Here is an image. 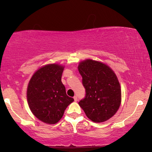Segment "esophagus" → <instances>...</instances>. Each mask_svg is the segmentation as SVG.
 <instances>
[{"label": "esophagus", "mask_w": 152, "mask_h": 152, "mask_svg": "<svg viewBox=\"0 0 152 152\" xmlns=\"http://www.w3.org/2000/svg\"><path fill=\"white\" fill-rule=\"evenodd\" d=\"M73 98H74V100L75 102L77 101V96H74Z\"/></svg>", "instance_id": "esophagus-1"}]
</instances>
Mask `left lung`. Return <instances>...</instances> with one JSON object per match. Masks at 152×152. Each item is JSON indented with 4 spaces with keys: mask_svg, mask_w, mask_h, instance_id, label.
Segmentation results:
<instances>
[{
    "mask_svg": "<svg viewBox=\"0 0 152 152\" xmlns=\"http://www.w3.org/2000/svg\"><path fill=\"white\" fill-rule=\"evenodd\" d=\"M78 70L86 93L79 105L92 122L107 121L121 104V87L115 73L106 64L91 59L80 61Z\"/></svg>",
    "mask_w": 152,
    "mask_h": 152,
    "instance_id": "obj_1",
    "label": "left lung"
}]
</instances>
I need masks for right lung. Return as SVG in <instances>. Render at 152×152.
I'll use <instances>...</instances> for the list:
<instances>
[{
  "label": "right lung",
  "mask_w": 152,
  "mask_h": 152,
  "mask_svg": "<svg viewBox=\"0 0 152 152\" xmlns=\"http://www.w3.org/2000/svg\"><path fill=\"white\" fill-rule=\"evenodd\" d=\"M64 66L49 64L33 74L27 88V100L35 117L46 124H55L74 99L66 95L61 82Z\"/></svg>",
  "instance_id": "add662e5"
}]
</instances>
